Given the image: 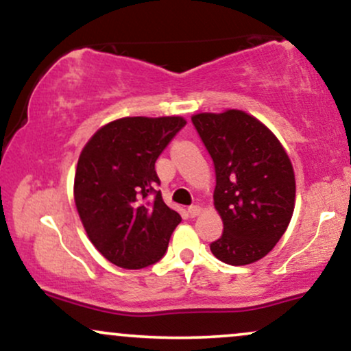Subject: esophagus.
Segmentation results:
<instances>
[{
    "mask_svg": "<svg viewBox=\"0 0 351 351\" xmlns=\"http://www.w3.org/2000/svg\"><path fill=\"white\" fill-rule=\"evenodd\" d=\"M188 215L191 216V217L199 216V215H201V208L198 206V204H195V206H189V208H188Z\"/></svg>",
    "mask_w": 351,
    "mask_h": 351,
    "instance_id": "34e87169",
    "label": "esophagus"
}]
</instances>
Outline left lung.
<instances>
[{
	"label": "left lung",
	"instance_id": "left-lung-1",
	"mask_svg": "<svg viewBox=\"0 0 351 351\" xmlns=\"http://www.w3.org/2000/svg\"><path fill=\"white\" fill-rule=\"evenodd\" d=\"M216 171L215 208L223 236L211 252L231 265L263 259L279 243L295 206V176L277 136L243 110L191 117Z\"/></svg>",
	"mask_w": 351,
	"mask_h": 351
}]
</instances>
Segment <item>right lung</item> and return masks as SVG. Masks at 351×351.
Wrapping results in <instances>:
<instances>
[{
	"label": "right lung",
	"instance_id": "right-lung-1",
	"mask_svg": "<svg viewBox=\"0 0 351 351\" xmlns=\"http://www.w3.org/2000/svg\"><path fill=\"white\" fill-rule=\"evenodd\" d=\"M184 125L183 117H123L99 128L80 152L75 208L90 243L119 267L158 263L180 224L155 189V162Z\"/></svg>",
	"mask_w": 351,
	"mask_h": 351
}]
</instances>
